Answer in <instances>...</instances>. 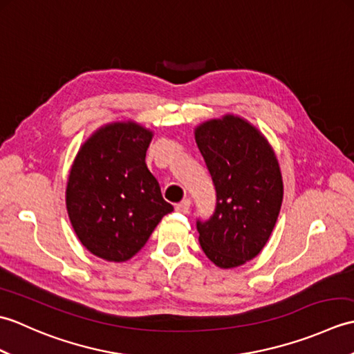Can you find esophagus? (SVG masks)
<instances>
[{
    "mask_svg": "<svg viewBox=\"0 0 354 354\" xmlns=\"http://www.w3.org/2000/svg\"><path fill=\"white\" fill-rule=\"evenodd\" d=\"M190 204H192V202H190L189 199H185V201H183V202H179V204H176V205H175V209H176L178 213L187 214V213H189V209H190Z\"/></svg>",
    "mask_w": 354,
    "mask_h": 354,
    "instance_id": "1",
    "label": "esophagus"
}]
</instances>
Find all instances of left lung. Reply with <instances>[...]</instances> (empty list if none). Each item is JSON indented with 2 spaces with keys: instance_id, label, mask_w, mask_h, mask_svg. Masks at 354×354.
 <instances>
[{
  "instance_id": "obj_1",
  "label": "left lung",
  "mask_w": 354,
  "mask_h": 354,
  "mask_svg": "<svg viewBox=\"0 0 354 354\" xmlns=\"http://www.w3.org/2000/svg\"><path fill=\"white\" fill-rule=\"evenodd\" d=\"M216 190L208 221H196L199 243L216 266L245 265L263 250L283 201V179L268 140L246 120L223 115L194 131Z\"/></svg>"
}]
</instances>
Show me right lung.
I'll return each instance as SVG.
<instances>
[{"mask_svg":"<svg viewBox=\"0 0 354 354\" xmlns=\"http://www.w3.org/2000/svg\"><path fill=\"white\" fill-rule=\"evenodd\" d=\"M153 133L133 122L100 127L80 147L66 184V209L86 250L126 261L173 207L146 165Z\"/></svg>","mask_w":354,"mask_h":354,"instance_id":"1","label":"right lung"}]
</instances>
